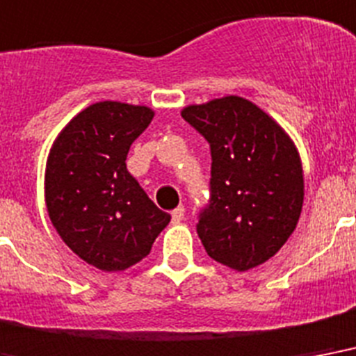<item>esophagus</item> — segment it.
<instances>
[{
  "mask_svg": "<svg viewBox=\"0 0 356 356\" xmlns=\"http://www.w3.org/2000/svg\"><path fill=\"white\" fill-rule=\"evenodd\" d=\"M184 211H186V209H184V206H178V208L172 211V222H175V225H178V222L184 221Z\"/></svg>",
  "mask_w": 356,
  "mask_h": 356,
  "instance_id": "1",
  "label": "esophagus"
}]
</instances>
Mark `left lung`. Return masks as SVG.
Here are the masks:
<instances>
[{"mask_svg": "<svg viewBox=\"0 0 356 356\" xmlns=\"http://www.w3.org/2000/svg\"><path fill=\"white\" fill-rule=\"evenodd\" d=\"M181 117L211 152L198 238L209 258L249 271L277 254L296 230L305 197L299 152L267 113L239 96L187 106Z\"/></svg>", "mask_w": 356, "mask_h": 356, "instance_id": "left-lung-1", "label": "left lung"}]
</instances>
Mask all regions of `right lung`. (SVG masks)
<instances>
[{
  "instance_id": "obj_1",
  "label": "right lung",
  "mask_w": 356,
  "mask_h": 356,
  "mask_svg": "<svg viewBox=\"0 0 356 356\" xmlns=\"http://www.w3.org/2000/svg\"><path fill=\"white\" fill-rule=\"evenodd\" d=\"M152 118L150 107L98 102L66 124L49 150V219L63 241L102 271L135 266L170 221L126 169L131 143Z\"/></svg>"
}]
</instances>
